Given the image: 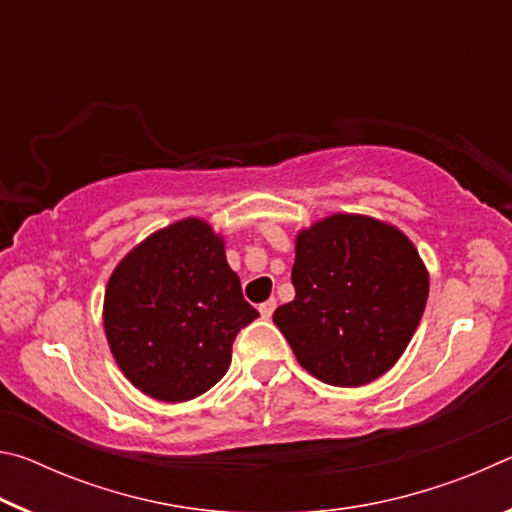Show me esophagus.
Wrapping results in <instances>:
<instances>
[{
  "label": "esophagus",
  "mask_w": 512,
  "mask_h": 512,
  "mask_svg": "<svg viewBox=\"0 0 512 512\" xmlns=\"http://www.w3.org/2000/svg\"><path fill=\"white\" fill-rule=\"evenodd\" d=\"M273 311H275V298L266 300V302H262V305H259V314H262V318H271Z\"/></svg>",
  "instance_id": "34e87169"
}]
</instances>
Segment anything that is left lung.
<instances>
[{
    "label": "left lung",
    "instance_id": "1",
    "mask_svg": "<svg viewBox=\"0 0 512 512\" xmlns=\"http://www.w3.org/2000/svg\"><path fill=\"white\" fill-rule=\"evenodd\" d=\"M296 298L273 320L300 366L332 386H363L395 366L429 296L418 250L393 225L334 214L302 230Z\"/></svg>",
    "mask_w": 512,
    "mask_h": 512
}]
</instances>
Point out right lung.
<instances>
[{
  "label": "right lung",
  "instance_id": "obj_1",
  "mask_svg": "<svg viewBox=\"0 0 512 512\" xmlns=\"http://www.w3.org/2000/svg\"><path fill=\"white\" fill-rule=\"evenodd\" d=\"M259 316L225 262L210 225L185 219L158 230L110 275L103 327L115 361L135 388L187 402L219 381L232 343Z\"/></svg>",
  "mask_w": 512,
  "mask_h": 512
}]
</instances>
